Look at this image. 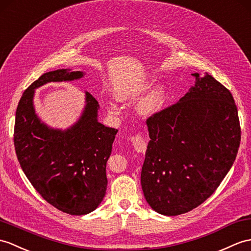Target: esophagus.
I'll return each instance as SVG.
<instances>
[{
  "label": "esophagus",
  "mask_w": 251,
  "mask_h": 251,
  "mask_svg": "<svg viewBox=\"0 0 251 251\" xmlns=\"http://www.w3.org/2000/svg\"><path fill=\"white\" fill-rule=\"evenodd\" d=\"M130 142L132 143L133 148L140 153H144L147 150V143L144 141V138L141 133H136L135 136L130 137Z\"/></svg>",
  "instance_id": "obj_1"
}]
</instances>
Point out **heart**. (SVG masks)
I'll use <instances>...</instances> for the list:
<instances>
[{
    "label": "heart",
    "mask_w": 251,
    "mask_h": 251,
    "mask_svg": "<svg viewBox=\"0 0 251 251\" xmlns=\"http://www.w3.org/2000/svg\"><path fill=\"white\" fill-rule=\"evenodd\" d=\"M130 95L131 94L129 91L120 90L118 93H116V98H118L120 101H126L128 100V98L130 97ZM164 101H165V92L162 90L161 86H157L150 93V94H148L141 101H140L138 110L141 114L151 115L159 111L162 107V104H164ZM110 110L115 113L118 112L119 109L118 107L111 104V106H110Z\"/></svg>",
    "instance_id": "obj_1"
}]
</instances>
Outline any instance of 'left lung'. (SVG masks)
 <instances>
[{
  "label": "left lung",
  "instance_id": "8db88e82",
  "mask_svg": "<svg viewBox=\"0 0 251 251\" xmlns=\"http://www.w3.org/2000/svg\"><path fill=\"white\" fill-rule=\"evenodd\" d=\"M179 101L148 118L151 138L141 171L154 211L176 216L202 204L218 188L241 143L231 92L207 73Z\"/></svg>",
  "mask_w": 251,
  "mask_h": 251
}]
</instances>
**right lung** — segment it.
I'll return each instance as SVG.
<instances>
[{
  "mask_svg": "<svg viewBox=\"0 0 251 251\" xmlns=\"http://www.w3.org/2000/svg\"><path fill=\"white\" fill-rule=\"evenodd\" d=\"M82 75L67 69L40 75L20 98L14 129L17 158L33 187L61 212L78 216L94 211L106 195V165L118 129L98 123V101L90 93L77 124L65 131L50 129L35 114L33 95L47 82Z\"/></svg>",
  "mask_w": 251,
  "mask_h": 251,
  "instance_id": "1",
  "label": "right lung"
}]
</instances>
